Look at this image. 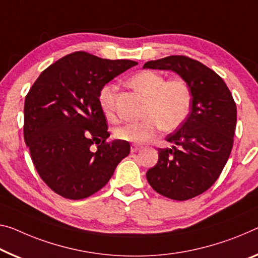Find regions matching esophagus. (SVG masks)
<instances>
[{
  "instance_id": "obj_1",
  "label": "esophagus",
  "mask_w": 258,
  "mask_h": 258,
  "mask_svg": "<svg viewBox=\"0 0 258 258\" xmlns=\"http://www.w3.org/2000/svg\"><path fill=\"white\" fill-rule=\"evenodd\" d=\"M140 149H141V146L140 145H136V144H133L132 146H130V151H132L133 153L134 152H137Z\"/></svg>"
}]
</instances>
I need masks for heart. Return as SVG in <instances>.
Segmentation results:
<instances>
[{"mask_svg":"<svg viewBox=\"0 0 258 258\" xmlns=\"http://www.w3.org/2000/svg\"><path fill=\"white\" fill-rule=\"evenodd\" d=\"M130 85L148 97L143 109V120L128 122L114 129L118 140L133 143H145L151 140L160 128L172 132L183 123L191 108V91L183 79L166 77L153 70H144L130 78ZM117 85L109 83L101 88L98 96L101 113L108 121L115 122Z\"/></svg>","mask_w":258,"mask_h":258,"instance_id":"b5f03b06","label":"heart"}]
</instances>
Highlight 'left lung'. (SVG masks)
Segmentation results:
<instances>
[{"instance_id":"1","label":"left lung","mask_w":258,"mask_h":258,"mask_svg":"<svg viewBox=\"0 0 258 258\" xmlns=\"http://www.w3.org/2000/svg\"><path fill=\"white\" fill-rule=\"evenodd\" d=\"M144 69L170 70L191 91V110L159 149L156 166L146 173L151 187L175 201L198 196L215 183L233 148L236 105L223 78L203 63L182 55L146 62Z\"/></svg>"}]
</instances>
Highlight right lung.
<instances>
[{"instance_id": "1", "label": "right lung", "mask_w": 258, "mask_h": 258, "mask_svg": "<svg viewBox=\"0 0 258 258\" xmlns=\"http://www.w3.org/2000/svg\"><path fill=\"white\" fill-rule=\"evenodd\" d=\"M136 64L76 51L43 70L27 93L24 138L39 175L58 195H93L130 153L128 142H106L109 133L98 96L102 86Z\"/></svg>"}]
</instances>
